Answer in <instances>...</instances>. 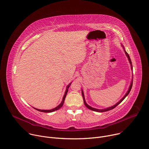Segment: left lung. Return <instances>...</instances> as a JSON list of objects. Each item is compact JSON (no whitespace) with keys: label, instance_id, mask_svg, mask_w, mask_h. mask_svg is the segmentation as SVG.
<instances>
[{"label":"left lung","instance_id":"1","mask_svg":"<svg viewBox=\"0 0 149 149\" xmlns=\"http://www.w3.org/2000/svg\"><path fill=\"white\" fill-rule=\"evenodd\" d=\"M124 52H125V54H126V56H127V57H128V60H129V61H130V64H131V69H133V65H132V63H131V59H130V56H129V55H128V54L125 52V50H124ZM133 80H132V81H131V85H130V88H129V89H128V92H127V93L125 94V95L123 97V99H121V100L117 104H115V105H113V106H112V107H109V108H106V109H95V108H92V107H90V106H89L86 103V101H85V97H84V92H83V91H81V93H82V96H83V99H84V104H85V106L88 108V109H91V110H92V111H96V112H106V111H110V110H111V109H113V108H115V107H116L117 106H118L125 99V97L128 95V93H130V91H131V88H132V86H133Z\"/></svg>","mask_w":149,"mask_h":149}]
</instances>
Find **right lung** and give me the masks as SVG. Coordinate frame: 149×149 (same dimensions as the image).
Instances as JSON below:
<instances>
[{
    "label": "right lung",
    "mask_w": 149,
    "mask_h": 149,
    "mask_svg": "<svg viewBox=\"0 0 149 149\" xmlns=\"http://www.w3.org/2000/svg\"><path fill=\"white\" fill-rule=\"evenodd\" d=\"M71 84L72 83H70L68 86H67V89H66V91H65V94H64V96H63V101H62V102H61V104L58 105V106H57V107H56V108H54V109H49V110H43V109H36V108H35L36 110H37V111H40V112H53V111H57V110H58V109H60L63 105V104H64V100H65V96H66V95H67V93H68V89H69V88L70 87V85H71Z\"/></svg>",
    "instance_id": "right-lung-1"
}]
</instances>
